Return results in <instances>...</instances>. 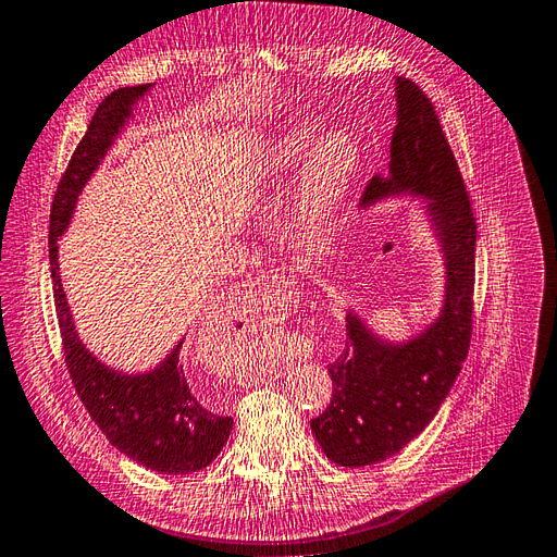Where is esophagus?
Listing matches in <instances>:
<instances>
[{"label":"esophagus","mask_w":557,"mask_h":557,"mask_svg":"<svg viewBox=\"0 0 557 557\" xmlns=\"http://www.w3.org/2000/svg\"><path fill=\"white\" fill-rule=\"evenodd\" d=\"M292 282L277 273L249 277L237 294V306L245 312H261L268 324L282 322L284 306H289Z\"/></svg>","instance_id":"obj_1"}]
</instances>
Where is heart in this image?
I'll return each instance as SVG.
<instances>
[{
	"label": "heart",
	"mask_w": 557,
	"mask_h": 557,
	"mask_svg": "<svg viewBox=\"0 0 557 557\" xmlns=\"http://www.w3.org/2000/svg\"><path fill=\"white\" fill-rule=\"evenodd\" d=\"M312 138H315V126L310 124L294 126V129L284 134L273 148L275 171H287L301 160ZM358 166V143L348 134L332 132L318 140V146L312 148L306 162L301 185H298L296 219L301 231L318 233L330 221Z\"/></svg>",
	"instance_id": "1"
}]
</instances>
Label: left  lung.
<instances>
[{
    "label": "left lung",
    "instance_id": "obj_1",
    "mask_svg": "<svg viewBox=\"0 0 557 557\" xmlns=\"http://www.w3.org/2000/svg\"><path fill=\"white\" fill-rule=\"evenodd\" d=\"M395 91L388 176L374 174L362 202L400 193L431 199L428 211L447 259V294L442 315L405 346L376 338L358 315L346 318V348L326 367L330 407L310 421L326 459L346 468L386 461L433 421L473 336L478 223L461 169L419 84L395 77Z\"/></svg>",
    "mask_w": 557,
    "mask_h": 557
}]
</instances>
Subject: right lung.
I'll return each mask as SVG.
<instances>
[{"label":"right lung","instance_id":"add662e5","mask_svg":"<svg viewBox=\"0 0 557 557\" xmlns=\"http://www.w3.org/2000/svg\"><path fill=\"white\" fill-rule=\"evenodd\" d=\"M150 87H124L103 98L96 108L87 134L70 157L55 188L49 221V263L53 301L59 315L67 374L87 407L91 421L101 428L112 447L157 473L185 475L207 468L223 449L233 431V419L213 414L190 391L178 362L181 344L148 374H120L98 362L79 341L59 275V239L73 216L77 195L98 162L120 134L132 106Z\"/></svg>","mask_w":557,"mask_h":557}]
</instances>
